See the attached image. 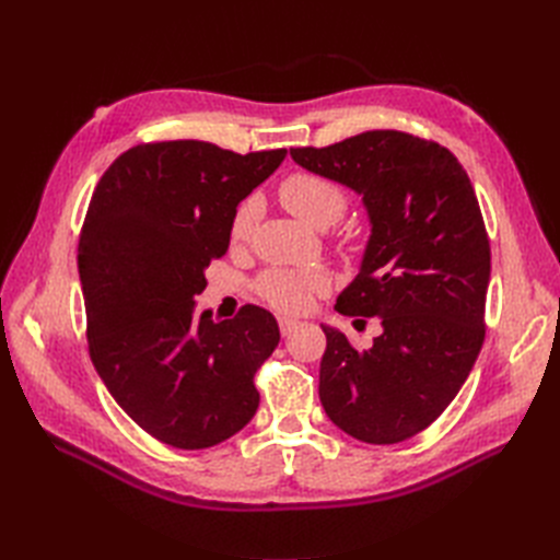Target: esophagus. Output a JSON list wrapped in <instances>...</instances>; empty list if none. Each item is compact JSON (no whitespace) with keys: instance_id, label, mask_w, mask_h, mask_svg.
I'll list each match as a JSON object with an SVG mask.
<instances>
[{"instance_id":"34e87169","label":"esophagus","mask_w":560,"mask_h":560,"mask_svg":"<svg viewBox=\"0 0 560 560\" xmlns=\"http://www.w3.org/2000/svg\"><path fill=\"white\" fill-rule=\"evenodd\" d=\"M280 331H282V337H290L292 331H296L299 327H301V323H296V320H290V317H280Z\"/></svg>"}]
</instances>
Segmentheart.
I'll return each instance as SVG.
<instances>
[{"label":"heart","instance_id":"heart-1","mask_svg":"<svg viewBox=\"0 0 560 560\" xmlns=\"http://www.w3.org/2000/svg\"><path fill=\"white\" fill-rule=\"evenodd\" d=\"M280 200L292 211L294 217L306 221L315 229H325L343 217L349 207V192L335 180L313 174V172H294L280 184ZM261 217V202L256 195L240 202L231 221V243L245 245L252 237L256 223ZM329 290V280L315 270H294V268H268L256 280V292L266 301L287 315L306 313L315 296H323Z\"/></svg>","mask_w":560,"mask_h":560}]
</instances>
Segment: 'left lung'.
I'll list each match as a JSON object with an SVG mask.
<instances>
[{
    "label": "left lung",
    "instance_id": "8db88e82",
    "mask_svg": "<svg viewBox=\"0 0 560 560\" xmlns=\"http://www.w3.org/2000/svg\"><path fill=\"white\" fill-rule=\"evenodd\" d=\"M290 155L360 192L372 223L360 273L335 308L380 317L384 331L358 351L323 327L320 402L362 443H402L455 400L486 339L490 240L474 186L447 148L396 129Z\"/></svg>",
    "mask_w": 560,
    "mask_h": 560
}]
</instances>
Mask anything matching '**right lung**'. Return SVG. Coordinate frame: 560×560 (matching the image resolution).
I'll use <instances>...</instances> for the list:
<instances>
[{
	"instance_id": "1",
	"label": "right lung",
	"mask_w": 560,
	"mask_h": 560,
	"mask_svg": "<svg viewBox=\"0 0 560 560\" xmlns=\"http://www.w3.org/2000/svg\"><path fill=\"white\" fill-rule=\"evenodd\" d=\"M287 150L237 155L207 141H155L119 155L89 202L78 247L89 355L145 433L205 450L249 424L254 374L276 351V317L195 315L205 268L229 252L235 207Z\"/></svg>"
}]
</instances>
